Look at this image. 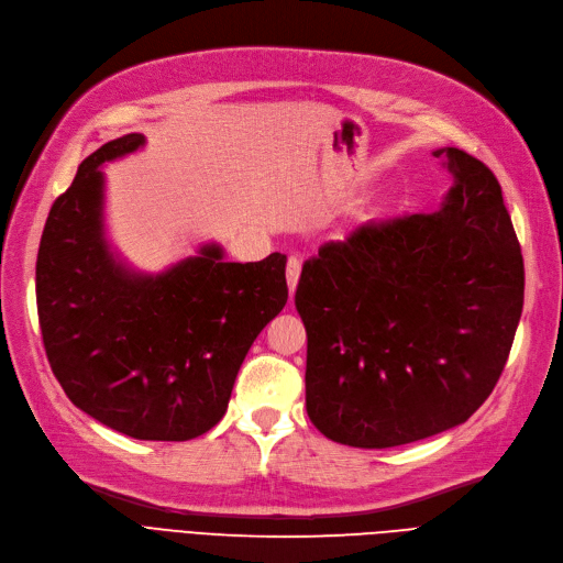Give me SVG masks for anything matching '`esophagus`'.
Returning <instances> with one entry per match:
<instances>
[{
	"mask_svg": "<svg viewBox=\"0 0 563 563\" xmlns=\"http://www.w3.org/2000/svg\"><path fill=\"white\" fill-rule=\"evenodd\" d=\"M299 274H301V262H299V257H289V260H287V268H285V278H287L289 295H295L297 283H299Z\"/></svg>",
	"mask_w": 563,
	"mask_h": 563,
	"instance_id": "obj_1",
	"label": "esophagus"
}]
</instances>
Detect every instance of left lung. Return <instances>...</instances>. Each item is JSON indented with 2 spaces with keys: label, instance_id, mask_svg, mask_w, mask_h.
I'll return each mask as SVG.
<instances>
[{
  "label": "left lung",
  "instance_id": "1",
  "mask_svg": "<svg viewBox=\"0 0 563 563\" xmlns=\"http://www.w3.org/2000/svg\"><path fill=\"white\" fill-rule=\"evenodd\" d=\"M438 212L357 224L301 268L306 411L339 444L388 449L465 423L503 374L523 260L496 175L456 147Z\"/></svg>",
  "mask_w": 563,
  "mask_h": 563
}]
</instances>
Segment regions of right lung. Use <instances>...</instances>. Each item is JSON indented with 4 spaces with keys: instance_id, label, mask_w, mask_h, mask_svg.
<instances>
[{
    "instance_id": "1",
    "label": "right lung",
    "mask_w": 563,
    "mask_h": 563,
    "mask_svg": "<svg viewBox=\"0 0 563 563\" xmlns=\"http://www.w3.org/2000/svg\"><path fill=\"white\" fill-rule=\"evenodd\" d=\"M144 135L102 144L51 206L37 255L46 357L71 405L135 440L185 442L222 421L252 341L287 301L285 255L224 262L201 247L156 276L104 241V161Z\"/></svg>"
}]
</instances>
